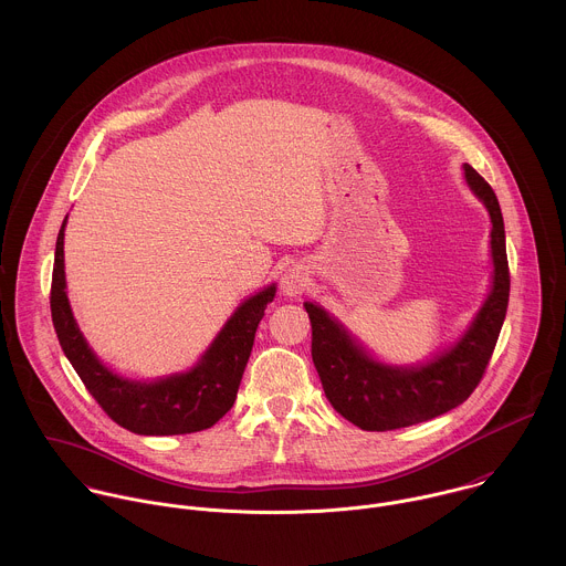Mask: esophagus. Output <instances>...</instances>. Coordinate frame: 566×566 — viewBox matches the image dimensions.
I'll return each mask as SVG.
<instances>
[{
	"label": "esophagus",
	"mask_w": 566,
	"mask_h": 566,
	"mask_svg": "<svg viewBox=\"0 0 566 566\" xmlns=\"http://www.w3.org/2000/svg\"><path fill=\"white\" fill-rule=\"evenodd\" d=\"M310 285V272L305 265H290L283 276H281V292L287 296V298H298Z\"/></svg>",
	"instance_id": "34e87169"
}]
</instances>
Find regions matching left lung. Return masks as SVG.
I'll return each mask as SVG.
<instances>
[{"label":"left lung","instance_id":"1","mask_svg":"<svg viewBox=\"0 0 566 566\" xmlns=\"http://www.w3.org/2000/svg\"><path fill=\"white\" fill-rule=\"evenodd\" d=\"M462 169L467 187L490 218L492 272L482 307L451 344L418 364H390L318 303H305L312 321V357L324 395L335 411L364 431L401 429L464 403L494 350L510 298L503 216L484 178L469 163Z\"/></svg>","mask_w":566,"mask_h":566}]
</instances>
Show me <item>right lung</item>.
<instances>
[{"instance_id":"1","label":"right lung","mask_w":566,"mask_h":566,"mask_svg":"<svg viewBox=\"0 0 566 566\" xmlns=\"http://www.w3.org/2000/svg\"><path fill=\"white\" fill-rule=\"evenodd\" d=\"M65 227L67 218L56 240L50 307L61 348L88 395L119 427L139 436H178L213 427L238 399L254 333L276 296V283L243 298L191 368L155 379L126 377L93 353L74 318L65 279Z\"/></svg>"}]
</instances>
